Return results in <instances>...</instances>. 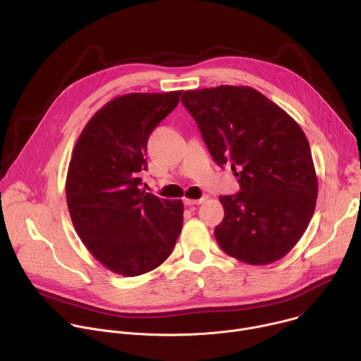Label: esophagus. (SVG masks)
I'll list each match as a JSON object with an SVG mask.
<instances>
[{"label":"esophagus","instance_id":"34e87169","mask_svg":"<svg viewBox=\"0 0 361 361\" xmlns=\"http://www.w3.org/2000/svg\"><path fill=\"white\" fill-rule=\"evenodd\" d=\"M205 198H184V204L185 205H198L204 201Z\"/></svg>","mask_w":361,"mask_h":361}]
</instances>
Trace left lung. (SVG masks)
<instances>
[{
    "instance_id": "left-lung-1",
    "label": "left lung",
    "mask_w": 361,
    "mask_h": 361,
    "mask_svg": "<svg viewBox=\"0 0 361 361\" xmlns=\"http://www.w3.org/2000/svg\"><path fill=\"white\" fill-rule=\"evenodd\" d=\"M181 102L214 161L231 164L238 177L240 192L220 197L219 245L252 266L280 260L316 209L319 181L304 131L276 102L245 85L188 90Z\"/></svg>"
}]
</instances>
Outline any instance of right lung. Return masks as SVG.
Segmentation results:
<instances>
[{"label": "right lung", "instance_id": "obj_1", "mask_svg": "<svg viewBox=\"0 0 361 361\" xmlns=\"http://www.w3.org/2000/svg\"><path fill=\"white\" fill-rule=\"evenodd\" d=\"M183 91L131 92L101 107L81 131L70 160L66 195L74 228L110 271L135 277L163 264L183 227L181 200L141 188L147 141Z\"/></svg>", "mask_w": 361, "mask_h": 361}]
</instances>
